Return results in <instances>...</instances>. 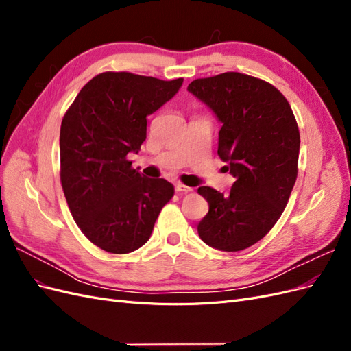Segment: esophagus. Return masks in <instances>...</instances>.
<instances>
[{
    "mask_svg": "<svg viewBox=\"0 0 351 351\" xmlns=\"http://www.w3.org/2000/svg\"><path fill=\"white\" fill-rule=\"evenodd\" d=\"M176 192H178V193H189V192H192V187L184 186L182 183H177L176 184Z\"/></svg>",
    "mask_w": 351,
    "mask_h": 351,
    "instance_id": "obj_1",
    "label": "esophagus"
}]
</instances>
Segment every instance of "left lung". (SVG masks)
<instances>
[{
  "instance_id": "8db88e82",
  "label": "left lung",
  "mask_w": 351,
  "mask_h": 351,
  "mask_svg": "<svg viewBox=\"0 0 351 351\" xmlns=\"http://www.w3.org/2000/svg\"><path fill=\"white\" fill-rule=\"evenodd\" d=\"M187 90L222 124L218 155L236 177L226 195L197 189L209 205L199 237L222 252L247 249L275 226L295 183L300 133L294 114L277 88L236 71L196 79Z\"/></svg>"
}]
</instances>
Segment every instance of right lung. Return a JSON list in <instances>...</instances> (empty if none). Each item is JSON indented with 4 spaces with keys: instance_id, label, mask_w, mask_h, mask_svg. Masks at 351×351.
<instances>
[{
    "instance_id": "obj_1",
    "label": "right lung",
    "mask_w": 351,
    "mask_h": 351,
    "mask_svg": "<svg viewBox=\"0 0 351 351\" xmlns=\"http://www.w3.org/2000/svg\"><path fill=\"white\" fill-rule=\"evenodd\" d=\"M183 79L101 73L89 80L61 123V186L70 212L95 246L130 253L149 240L174 195L164 178H146L127 159L146 139V119L171 99Z\"/></svg>"
}]
</instances>
